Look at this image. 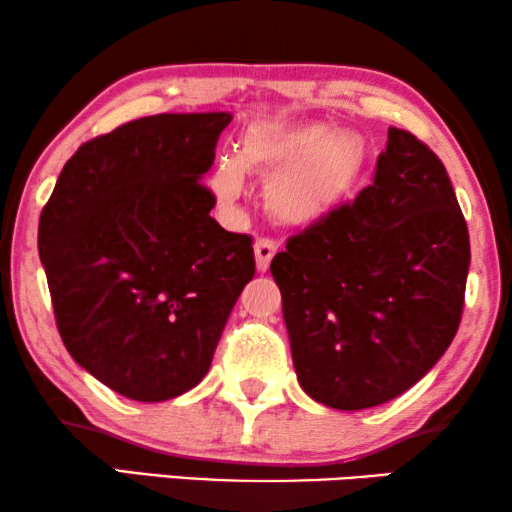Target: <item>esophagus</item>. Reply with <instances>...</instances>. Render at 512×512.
Listing matches in <instances>:
<instances>
[{
  "mask_svg": "<svg viewBox=\"0 0 512 512\" xmlns=\"http://www.w3.org/2000/svg\"><path fill=\"white\" fill-rule=\"evenodd\" d=\"M254 254H256V268L265 272L270 268V261L277 254V242L270 240V237H258L254 244Z\"/></svg>",
  "mask_w": 512,
  "mask_h": 512,
  "instance_id": "1",
  "label": "esophagus"
}]
</instances>
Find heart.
Returning <instances> with one entry per match:
<instances>
[{
  "mask_svg": "<svg viewBox=\"0 0 512 512\" xmlns=\"http://www.w3.org/2000/svg\"><path fill=\"white\" fill-rule=\"evenodd\" d=\"M366 165V144L326 125L272 128L251 125L237 158L214 165L209 188L221 209H235L244 193V172L268 179L265 207L286 226H310L333 212L352 191Z\"/></svg>",
  "mask_w": 512,
  "mask_h": 512,
  "instance_id": "obj_1",
  "label": "heart"
}]
</instances>
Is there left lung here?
I'll return each mask as SVG.
<instances>
[{
    "label": "left lung",
    "mask_w": 512,
    "mask_h": 512,
    "mask_svg": "<svg viewBox=\"0 0 512 512\" xmlns=\"http://www.w3.org/2000/svg\"><path fill=\"white\" fill-rule=\"evenodd\" d=\"M471 242L440 158L389 128L373 184L286 240L270 272L298 382L335 410L401 396L457 335Z\"/></svg>",
    "instance_id": "1"
}]
</instances>
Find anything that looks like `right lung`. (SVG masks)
Wrapping results in <instances>:
<instances>
[{
	"label": "right lung",
	"mask_w": 512,
	"mask_h": 512,
	"mask_svg": "<svg viewBox=\"0 0 512 512\" xmlns=\"http://www.w3.org/2000/svg\"><path fill=\"white\" fill-rule=\"evenodd\" d=\"M230 114H158L81 144L39 216L60 338L116 394L158 403L212 366L256 275L251 235L228 233L202 184Z\"/></svg>",
	"instance_id": "add662e5"
}]
</instances>
